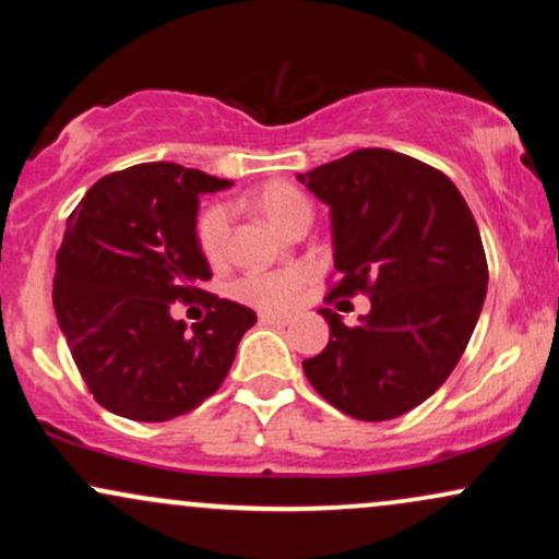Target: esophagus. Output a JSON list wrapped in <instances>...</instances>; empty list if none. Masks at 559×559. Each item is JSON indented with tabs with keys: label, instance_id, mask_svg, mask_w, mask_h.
I'll return each instance as SVG.
<instances>
[{
	"label": "esophagus",
	"instance_id": "obj_1",
	"mask_svg": "<svg viewBox=\"0 0 559 559\" xmlns=\"http://www.w3.org/2000/svg\"><path fill=\"white\" fill-rule=\"evenodd\" d=\"M260 323L265 325H292L288 316H273V312H260Z\"/></svg>",
	"mask_w": 559,
	"mask_h": 559
}]
</instances>
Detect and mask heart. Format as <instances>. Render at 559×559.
<instances>
[{
  "label": "heart",
  "mask_w": 559,
  "mask_h": 559,
  "mask_svg": "<svg viewBox=\"0 0 559 559\" xmlns=\"http://www.w3.org/2000/svg\"><path fill=\"white\" fill-rule=\"evenodd\" d=\"M262 215L281 228L284 234L294 230L299 223L310 221V202L292 183H267L262 186L254 197ZM230 230V210L228 204L213 202L197 215L194 236L199 252L207 262H221L226 258ZM307 284V271L301 267H288V271L275 273H247L234 284V297L247 301V305L260 307V310H286L299 297Z\"/></svg>",
  "instance_id": "obj_1"
}]
</instances>
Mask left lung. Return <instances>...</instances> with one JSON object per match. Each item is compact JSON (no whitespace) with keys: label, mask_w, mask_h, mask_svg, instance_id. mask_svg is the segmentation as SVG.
I'll return each instance as SVG.
<instances>
[{"label":"left lung","mask_w":559,"mask_h":559,"mask_svg":"<svg viewBox=\"0 0 559 559\" xmlns=\"http://www.w3.org/2000/svg\"><path fill=\"white\" fill-rule=\"evenodd\" d=\"M299 181L331 207L329 299L368 294L360 325L329 320V346L301 362L312 389L357 420H391L426 402L463 357L489 284L463 194L441 170L391 150H357Z\"/></svg>","instance_id":"8db88e82"}]
</instances>
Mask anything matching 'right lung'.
<instances>
[{"mask_svg":"<svg viewBox=\"0 0 559 559\" xmlns=\"http://www.w3.org/2000/svg\"><path fill=\"white\" fill-rule=\"evenodd\" d=\"M230 186L176 163H144L99 178L68 217L57 252L55 312L94 400L128 420L191 413L226 381L254 325L249 307L202 288L199 194ZM178 300L211 312L185 331Z\"/></svg>","mask_w":559,"mask_h":559,"instance_id":"obj_1","label":"right lung"}]
</instances>
